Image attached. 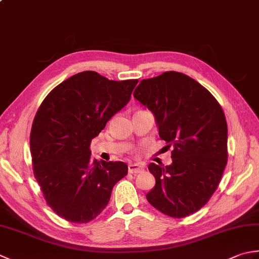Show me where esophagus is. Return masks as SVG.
Returning <instances> with one entry per match:
<instances>
[{"instance_id": "1", "label": "esophagus", "mask_w": 259, "mask_h": 259, "mask_svg": "<svg viewBox=\"0 0 259 259\" xmlns=\"http://www.w3.org/2000/svg\"><path fill=\"white\" fill-rule=\"evenodd\" d=\"M144 164H140V163H130L128 166V171L130 174H139V172H142L144 171Z\"/></svg>"}]
</instances>
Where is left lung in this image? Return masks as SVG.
<instances>
[{
  "label": "left lung",
  "instance_id": "left-lung-1",
  "mask_svg": "<svg viewBox=\"0 0 259 259\" xmlns=\"http://www.w3.org/2000/svg\"><path fill=\"white\" fill-rule=\"evenodd\" d=\"M134 97L155 115L159 137L174 147L171 164L148 166L156 185L147 200L167 216H189L210 199L227 164L221 104L196 80L176 71L142 80Z\"/></svg>",
  "mask_w": 259,
  "mask_h": 259
}]
</instances>
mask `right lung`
Instances as JSON below:
<instances>
[{
  "label": "right lung",
  "mask_w": 259,
  "mask_h": 259,
  "mask_svg": "<svg viewBox=\"0 0 259 259\" xmlns=\"http://www.w3.org/2000/svg\"><path fill=\"white\" fill-rule=\"evenodd\" d=\"M137 83L83 71L54 88L38 108L30 136L33 171L47 203L65 221L95 219L128 174L122 161L92 159L90 144L130 101Z\"/></svg>",
  "instance_id": "right-lung-1"
}]
</instances>
